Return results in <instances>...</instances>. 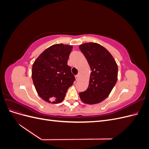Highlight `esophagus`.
Returning <instances> with one entry per match:
<instances>
[{
    "instance_id": "esophagus-1",
    "label": "esophagus",
    "mask_w": 149,
    "mask_h": 149,
    "mask_svg": "<svg viewBox=\"0 0 149 149\" xmlns=\"http://www.w3.org/2000/svg\"><path fill=\"white\" fill-rule=\"evenodd\" d=\"M75 78H76V81H78V80L79 79V74L76 75Z\"/></svg>"
}]
</instances>
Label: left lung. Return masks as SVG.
<instances>
[{"instance_id": "left-lung-1", "label": "left lung", "mask_w": 149, "mask_h": 149, "mask_svg": "<svg viewBox=\"0 0 149 149\" xmlns=\"http://www.w3.org/2000/svg\"><path fill=\"white\" fill-rule=\"evenodd\" d=\"M92 72L88 89L79 93L83 102L94 104L109 96L118 80V67L113 56L101 45L86 43L79 46Z\"/></svg>"}]
</instances>
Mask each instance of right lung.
<instances>
[{"instance_id": "obj_1", "label": "right lung", "mask_w": 149, "mask_h": 149, "mask_svg": "<svg viewBox=\"0 0 149 149\" xmlns=\"http://www.w3.org/2000/svg\"><path fill=\"white\" fill-rule=\"evenodd\" d=\"M73 47L56 44L46 49L32 66L31 76L40 97L45 101L57 104L63 101L68 89L75 78L68 65Z\"/></svg>"}]
</instances>
